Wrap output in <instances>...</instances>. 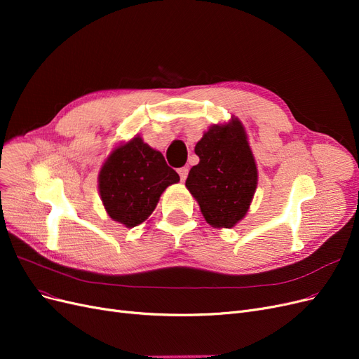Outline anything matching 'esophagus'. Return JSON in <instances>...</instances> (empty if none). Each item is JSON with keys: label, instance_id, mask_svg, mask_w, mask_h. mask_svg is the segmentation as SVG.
Masks as SVG:
<instances>
[{"label": "esophagus", "instance_id": "34e87169", "mask_svg": "<svg viewBox=\"0 0 359 359\" xmlns=\"http://www.w3.org/2000/svg\"><path fill=\"white\" fill-rule=\"evenodd\" d=\"M178 173H180V178H181V181H186V178H187V175H189V168H180L178 169Z\"/></svg>", "mask_w": 359, "mask_h": 359}]
</instances>
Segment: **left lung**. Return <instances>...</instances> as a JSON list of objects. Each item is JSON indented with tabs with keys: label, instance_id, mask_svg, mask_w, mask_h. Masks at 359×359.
<instances>
[{
	"label": "left lung",
	"instance_id": "8db88e82",
	"mask_svg": "<svg viewBox=\"0 0 359 359\" xmlns=\"http://www.w3.org/2000/svg\"><path fill=\"white\" fill-rule=\"evenodd\" d=\"M199 163L186 186L214 227H232L243 220L257 184V169L243 124L232 119L214 126L196 144Z\"/></svg>",
	"mask_w": 359,
	"mask_h": 359
}]
</instances>
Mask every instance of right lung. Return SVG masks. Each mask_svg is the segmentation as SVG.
I'll use <instances>...</instances> for the list:
<instances>
[{
	"instance_id": "right-lung-1",
	"label": "right lung",
	"mask_w": 359,
	"mask_h": 359,
	"mask_svg": "<svg viewBox=\"0 0 359 359\" xmlns=\"http://www.w3.org/2000/svg\"><path fill=\"white\" fill-rule=\"evenodd\" d=\"M180 175L161 153L140 137L118 147L107 157L99 175V190L111 219L135 227L154 211L160 194Z\"/></svg>"
}]
</instances>
